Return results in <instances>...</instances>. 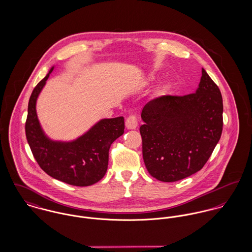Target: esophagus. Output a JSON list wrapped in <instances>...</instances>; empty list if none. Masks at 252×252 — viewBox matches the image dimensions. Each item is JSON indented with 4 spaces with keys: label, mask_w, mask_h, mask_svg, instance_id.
<instances>
[{
    "label": "esophagus",
    "mask_w": 252,
    "mask_h": 252,
    "mask_svg": "<svg viewBox=\"0 0 252 252\" xmlns=\"http://www.w3.org/2000/svg\"><path fill=\"white\" fill-rule=\"evenodd\" d=\"M138 126V118L136 115L131 114L126 119V127L128 129H136Z\"/></svg>",
    "instance_id": "obj_1"
}]
</instances>
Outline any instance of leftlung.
Segmentation results:
<instances>
[{
	"instance_id": "8db88e82",
	"label": "left lung",
	"mask_w": 252,
	"mask_h": 252,
	"mask_svg": "<svg viewBox=\"0 0 252 252\" xmlns=\"http://www.w3.org/2000/svg\"><path fill=\"white\" fill-rule=\"evenodd\" d=\"M222 113L221 92L204 69L196 92L149 101L140 128L148 173L160 181L174 182L199 172L220 140Z\"/></svg>"
}]
</instances>
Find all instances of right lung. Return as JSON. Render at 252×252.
Returning <instances> with one entry per match:
<instances>
[{
  "label": "right lung",
  "instance_id": "1",
  "mask_svg": "<svg viewBox=\"0 0 252 252\" xmlns=\"http://www.w3.org/2000/svg\"><path fill=\"white\" fill-rule=\"evenodd\" d=\"M34 88L28 105L25 132L38 166L48 176L74 186H88L102 180L108 170V150L124 133L122 116L103 119L71 143L52 142L43 134L36 116V98L49 74Z\"/></svg>",
  "mask_w": 252,
  "mask_h": 252
}]
</instances>
